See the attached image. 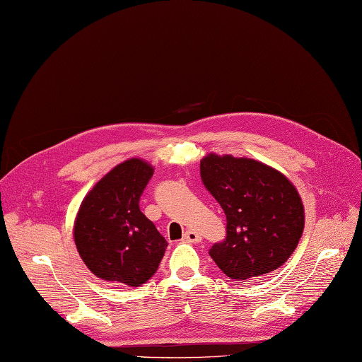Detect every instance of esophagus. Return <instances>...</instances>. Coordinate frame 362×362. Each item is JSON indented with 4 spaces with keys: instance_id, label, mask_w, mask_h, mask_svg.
Listing matches in <instances>:
<instances>
[{
    "instance_id": "1",
    "label": "esophagus",
    "mask_w": 362,
    "mask_h": 362,
    "mask_svg": "<svg viewBox=\"0 0 362 362\" xmlns=\"http://www.w3.org/2000/svg\"><path fill=\"white\" fill-rule=\"evenodd\" d=\"M183 238L189 243H200L202 242V235L199 233H196V230H191V229L183 234Z\"/></svg>"
}]
</instances>
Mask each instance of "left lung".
Returning <instances> with one entry per match:
<instances>
[{
	"mask_svg": "<svg viewBox=\"0 0 362 362\" xmlns=\"http://www.w3.org/2000/svg\"><path fill=\"white\" fill-rule=\"evenodd\" d=\"M200 175L226 216V238L209 255L229 278L249 280L278 269L304 229V208L292 182L247 157L208 154Z\"/></svg>",
	"mask_w": 362,
	"mask_h": 362,
	"instance_id": "8db88e82",
	"label": "left lung"
}]
</instances>
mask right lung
<instances>
[{"mask_svg":"<svg viewBox=\"0 0 362 362\" xmlns=\"http://www.w3.org/2000/svg\"><path fill=\"white\" fill-rule=\"evenodd\" d=\"M142 159H128L82 200L73 235L82 262L98 278L139 287L156 274L168 246L139 208L153 175Z\"/></svg>","mask_w":362,"mask_h":362,"instance_id":"right-lung-1","label":"right lung"}]
</instances>
